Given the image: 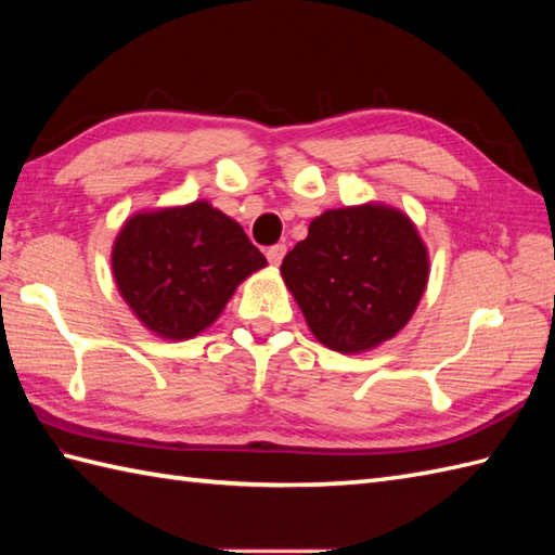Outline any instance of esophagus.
Returning <instances> with one entry per match:
<instances>
[{
	"instance_id": "obj_1",
	"label": "esophagus",
	"mask_w": 555,
	"mask_h": 555,
	"mask_svg": "<svg viewBox=\"0 0 555 555\" xmlns=\"http://www.w3.org/2000/svg\"><path fill=\"white\" fill-rule=\"evenodd\" d=\"M284 255H286V245H284V243H279V245H271L269 250H267V259H269V264L279 267V264H281V259H284Z\"/></svg>"
}]
</instances>
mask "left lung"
<instances>
[{"label":"left lung","mask_w":555,"mask_h":555,"mask_svg":"<svg viewBox=\"0 0 555 555\" xmlns=\"http://www.w3.org/2000/svg\"><path fill=\"white\" fill-rule=\"evenodd\" d=\"M281 276L320 344L364 352L410 322L427 288L429 255L403 211L370 203L312 219Z\"/></svg>","instance_id":"1"}]
</instances>
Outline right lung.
Instances as JSON below:
<instances>
[{
  "label": "right lung",
  "instance_id": "right-lung-1",
  "mask_svg": "<svg viewBox=\"0 0 555 555\" xmlns=\"http://www.w3.org/2000/svg\"><path fill=\"white\" fill-rule=\"evenodd\" d=\"M262 267L267 259L241 223L205 199L133 215L112 250L121 298L150 332L171 340L205 332Z\"/></svg>",
  "mask_w": 555,
  "mask_h": 555
}]
</instances>
